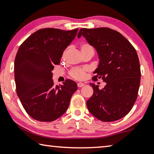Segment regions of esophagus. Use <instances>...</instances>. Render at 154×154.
<instances>
[{
  "instance_id": "1",
  "label": "esophagus",
  "mask_w": 154,
  "mask_h": 154,
  "mask_svg": "<svg viewBox=\"0 0 154 154\" xmlns=\"http://www.w3.org/2000/svg\"><path fill=\"white\" fill-rule=\"evenodd\" d=\"M84 85H85V84H84V83H83L79 82V83H77V86H78V88H82V87L84 86Z\"/></svg>"
}]
</instances>
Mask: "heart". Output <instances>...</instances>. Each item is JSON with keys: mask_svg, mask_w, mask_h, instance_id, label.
Wrapping results in <instances>:
<instances>
[{"mask_svg": "<svg viewBox=\"0 0 154 154\" xmlns=\"http://www.w3.org/2000/svg\"><path fill=\"white\" fill-rule=\"evenodd\" d=\"M81 51L87 50V49H92L94 50L92 46H90L89 44L88 43H82L80 46ZM88 71L87 69L83 68V69H81V68H75L72 69L71 71H70V75L74 78L75 79L77 80H82L85 77V72Z\"/></svg>", "mask_w": 154, "mask_h": 154, "instance_id": "1", "label": "heart"}]
</instances>
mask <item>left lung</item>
<instances>
[{
  "mask_svg": "<svg viewBox=\"0 0 154 154\" xmlns=\"http://www.w3.org/2000/svg\"><path fill=\"white\" fill-rule=\"evenodd\" d=\"M81 36L98 56L93 80L102 79L106 82L102 90L90 83L94 93L86 103L88 109L100 121L118 120L129 113L137 98L140 69L136 49L123 35L111 28H82L78 38Z\"/></svg>",
  "mask_w": 154,
  "mask_h": 154,
  "instance_id": "8db88e82",
  "label": "left lung"
}]
</instances>
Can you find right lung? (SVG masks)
Returning <instances> with one entry per match:
<instances>
[{
    "label": "right lung",
    "instance_id": "add662e5",
    "mask_svg": "<svg viewBox=\"0 0 154 154\" xmlns=\"http://www.w3.org/2000/svg\"><path fill=\"white\" fill-rule=\"evenodd\" d=\"M78 28L62 30L43 28L32 34L20 46L14 62L17 94L26 113L40 122H52L69 108L77 90V83L66 79L55 85L52 79L54 65L77 35Z\"/></svg>",
    "mask_w": 154,
    "mask_h": 154
}]
</instances>
